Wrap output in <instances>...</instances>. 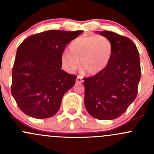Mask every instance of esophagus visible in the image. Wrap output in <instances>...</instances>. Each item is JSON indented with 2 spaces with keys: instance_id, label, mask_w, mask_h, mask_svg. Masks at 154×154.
<instances>
[{
  "instance_id": "obj_1",
  "label": "esophagus",
  "mask_w": 154,
  "mask_h": 154,
  "mask_svg": "<svg viewBox=\"0 0 154 154\" xmlns=\"http://www.w3.org/2000/svg\"><path fill=\"white\" fill-rule=\"evenodd\" d=\"M76 82L77 83H83V77H81V76H77V79H76Z\"/></svg>"
}]
</instances>
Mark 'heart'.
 I'll return each instance as SVG.
<instances>
[{
  "instance_id": "1",
  "label": "heart",
  "mask_w": 154,
  "mask_h": 154,
  "mask_svg": "<svg viewBox=\"0 0 154 154\" xmlns=\"http://www.w3.org/2000/svg\"><path fill=\"white\" fill-rule=\"evenodd\" d=\"M69 51L62 57V62L68 71H74L80 61L83 71L94 74L104 69L109 62L112 44L104 35L80 36L70 44Z\"/></svg>"
}]
</instances>
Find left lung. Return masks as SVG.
Segmentation results:
<instances>
[{
  "instance_id": "left-lung-1",
  "label": "left lung",
  "mask_w": 154,
  "mask_h": 154,
  "mask_svg": "<svg viewBox=\"0 0 154 154\" xmlns=\"http://www.w3.org/2000/svg\"><path fill=\"white\" fill-rule=\"evenodd\" d=\"M100 34L112 42V54L104 69L83 78L84 102L92 117L112 120L122 116L137 96L141 78L139 54L127 37L107 30Z\"/></svg>"
}]
</instances>
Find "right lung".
I'll return each mask as SVG.
<instances>
[{
	"label": "right lung",
	"instance_id": "1",
	"mask_svg": "<svg viewBox=\"0 0 154 154\" xmlns=\"http://www.w3.org/2000/svg\"><path fill=\"white\" fill-rule=\"evenodd\" d=\"M83 30L44 31L18 46L12 72L11 93L20 109L34 119H47L59 110L77 76L61 69L63 51Z\"/></svg>",
	"mask_w": 154,
	"mask_h": 154
}]
</instances>
